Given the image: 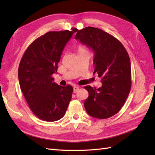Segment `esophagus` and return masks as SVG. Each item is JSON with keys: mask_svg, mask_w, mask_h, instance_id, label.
Returning a JSON list of instances; mask_svg holds the SVG:
<instances>
[{"mask_svg": "<svg viewBox=\"0 0 155 155\" xmlns=\"http://www.w3.org/2000/svg\"><path fill=\"white\" fill-rule=\"evenodd\" d=\"M78 90V87H76V86H75V87H73V92H74V93H77Z\"/></svg>", "mask_w": 155, "mask_h": 155, "instance_id": "1", "label": "esophagus"}]
</instances>
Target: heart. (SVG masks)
Returning <instances> with one entry per match:
<instances>
[{
  "label": "heart",
  "instance_id": "heart-1",
  "mask_svg": "<svg viewBox=\"0 0 155 155\" xmlns=\"http://www.w3.org/2000/svg\"><path fill=\"white\" fill-rule=\"evenodd\" d=\"M77 49H78V52L87 51H86V49H85V48L83 47V46L81 45H79L78 46V48H77Z\"/></svg>",
  "mask_w": 155,
  "mask_h": 155
}]
</instances>
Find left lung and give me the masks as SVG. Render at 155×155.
Masks as SVG:
<instances>
[{
	"label": "left lung",
	"mask_w": 155,
	"mask_h": 155,
	"mask_svg": "<svg viewBox=\"0 0 155 155\" xmlns=\"http://www.w3.org/2000/svg\"><path fill=\"white\" fill-rule=\"evenodd\" d=\"M75 39L93 49L94 74L101 78V87H84L88 92L84 103L85 110L97 118L113 117L123 107L130 91L131 65L128 52L118 39L98 28L77 29Z\"/></svg>",
	"instance_id": "left-lung-1"
}]
</instances>
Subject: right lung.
I'll list each match as a JSON object with an SVG mask.
<instances>
[{
    "label": "right lung",
    "instance_id": "add662e5",
    "mask_svg": "<svg viewBox=\"0 0 155 155\" xmlns=\"http://www.w3.org/2000/svg\"><path fill=\"white\" fill-rule=\"evenodd\" d=\"M77 29L51 31L36 39L25 51L18 67L21 89L32 113L41 120L53 122L64 117L73 88L54 83L66 44Z\"/></svg>",
    "mask_w": 155,
    "mask_h": 155
}]
</instances>
